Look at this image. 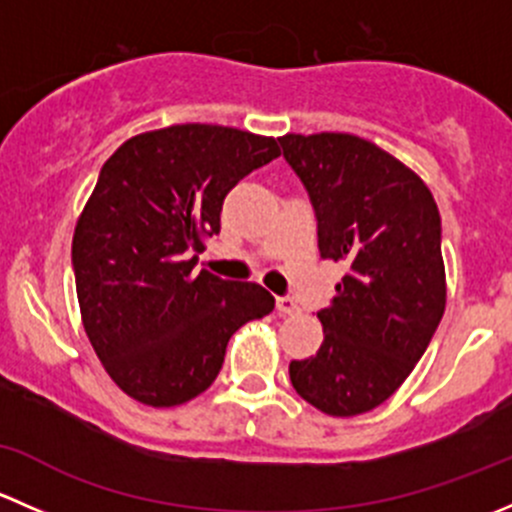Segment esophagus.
Masks as SVG:
<instances>
[{
    "label": "esophagus",
    "instance_id": "esophagus-1",
    "mask_svg": "<svg viewBox=\"0 0 512 512\" xmlns=\"http://www.w3.org/2000/svg\"><path fill=\"white\" fill-rule=\"evenodd\" d=\"M277 312H280L282 317H287V314L299 312V307L292 297H277Z\"/></svg>",
    "mask_w": 512,
    "mask_h": 512
}]
</instances>
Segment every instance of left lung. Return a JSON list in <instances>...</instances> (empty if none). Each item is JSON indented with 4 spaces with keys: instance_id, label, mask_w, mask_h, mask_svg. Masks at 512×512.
Listing matches in <instances>:
<instances>
[{
    "instance_id": "8db88e82",
    "label": "left lung",
    "mask_w": 512,
    "mask_h": 512,
    "mask_svg": "<svg viewBox=\"0 0 512 512\" xmlns=\"http://www.w3.org/2000/svg\"><path fill=\"white\" fill-rule=\"evenodd\" d=\"M280 146L317 213L319 252L347 267L317 314L322 347L289 379L324 414H366L404 384L443 317L441 215L414 170L366 138L287 133Z\"/></svg>"
}]
</instances>
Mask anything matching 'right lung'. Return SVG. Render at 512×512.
<instances>
[{"label": "right lung", "mask_w": 512, "mask_h": 512, "mask_svg": "<svg viewBox=\"0 0 512 512\" xmlns=\"http://www.w3.org/2000/svg\"><path fill=\"white\" fill-rule=\"evenodd\" d=\"M280 156L272 136L178 123L128 138L76 220L71 260L86 337L113 384L153 409L203 394L242 324L275 309L255 282L195 272L225 195Z\"/></svg>", "instance_id": "obj_1"}]
</instances>
